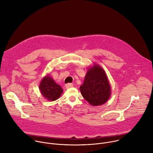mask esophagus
<instances>
[{
  "mask_svg": "<svg viewBox=\"0 0 153 153\" xmlns=\"http://www.w3.org/2000/svg\"><path fill=\"white\" fill-rule=\"evenodd\" d=\"M73 86H74V85H73V84H72V83H68V84H66V88H72V87H73Z\"/></svg>",
  "mask_w": 153,
  "mask_h": 153,
  "instance_id": "1",
  "label": "esophagus"
}]
</instances>
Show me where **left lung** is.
I'll return each instance as SVG.
<instances>
[{"label":"left lung","instance_id":"8db88e82","mask_svg":"<svg viewBox=\"0 0 153 153\" xmlns=\"http://www.w3.org/2000/svg\"><path fill=\"white\" fill-rule=\"evenodd\" d=\"M84 98L92 106L105 104L111 96V87L104 70L98 64L90 67L79 87Z\"/></svg>","mask_w":153,"mask_h":153}]
</instances>
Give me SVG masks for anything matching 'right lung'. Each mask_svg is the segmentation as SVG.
<instances>
[{
  "mask_svg": "<svg viewBox=\"0 0 153 153\" xmlns=\"http://www.w3.org/2000/svg\"><path fill=\"white\" fill-rule=\"evenodd\" d=\"M39 89L43 97L49 101L58 100L63 91L62 87L56 84L49 74L42 79L39 84Z\"/></svg>",
  "mask_w": 153,
  "mask_h": 153,
  "instance_id": "add662e5",
  "label": "right lung"
}]
</instances>
